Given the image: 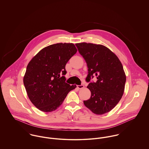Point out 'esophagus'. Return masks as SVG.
Instances as JSON below:
<instances>
[{
	"label": "esophagus",
	"mask_w": 149,
	"mask_h": 149,
	"mask_svg": "<svg viewBox=\"0 0 149 149\" xmlns=\"http://www.w3.org/2000/svg\"><path fill=\"white\" fill-rule=\"evenodd\" d=\"M84 85H83V84H81V85H77V88H78V89H82L83 88H84Z\"/></svg>",
	"instance_id": "1"
}]
</instances>
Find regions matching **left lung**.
Listing matches in <instances>:
<instances>
[{
    "label": "left lung",
    "instance_id": "left-lung-1",
    "mask_svg": "<svg viewBox=\"0 0 149 149\" xmlns=\"http://www.w3.org/2000/svg\"><path fill=\"white\" fill-rule=\"evenodd\" d=\"M88 67L86 78L91 97L84 104L93 113L111 111L122 98L126 80L123 67L116 54L104 46L85 42L75 44ZM96 76L97 82H90Z\"/></svg>",
    "mask_w": 149,
    "mask_h": 149
}]
</instances>
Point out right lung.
Wrapping results in <instances>:
<instances>
[{
	"label": "right lung",
	"mask_w": 149,
	"mask_h": 149,
	"mask_svg": "<svg viewBox=\"0 0 149 149\" xmlns=\"http://www.w3.org/2000/svg\"><path fill=\"white\" fill-rule=\"evenodd\" d=\"M77 51L73 43L54 44L40 50L29 63L23 83L29 99L40 111H55L77 87L66 83L65 77L66 65Z\"/></svg>",
	"instance_id": "add662e5"
}]
</instances>
